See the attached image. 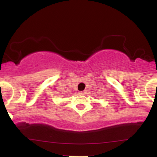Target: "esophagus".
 Masks as SVG:
<instances>
[{"instance_id":"esophagus-1","label":"esophagus","mask_w":157,"mask_h":157,"mask_svg":"<svg viewBox=\"0 0 157 157\" xmlns=\"http://www.w3.org/2000/svg\"><path fill=\"white\" fill-rule=\"evenodd\" d=\"M79 94H81V95H83V94H86V91H80V92H79Z\"/></svg>"}]
</instances>
